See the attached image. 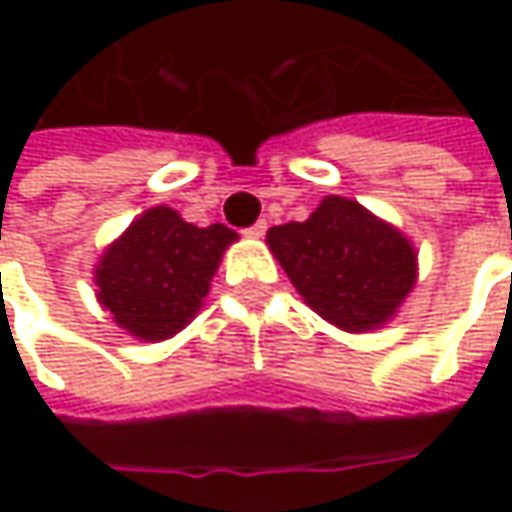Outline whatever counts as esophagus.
Wrapping results in <instances>:
<instances>
[{"label": "esophagus", "mask_w": 512, "mask_h": 512, "mask_svg": "<svg viewBox=\"0 0 512 512\" xmlns=\"http://www.w3.org/2000/svg\"><path fill=\"white\" fill-rule=\"evenodd\" d=\"M265 230H267V222H265V219H259L256 225L247 227L245 233H247V236H253V239H259V236H265Z\"/></svg>", "instance_id": "esophagus-1"}]
</instances>
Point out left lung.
I'll list each match as a JSON object with an SVG mask.
<instances>
[{
  "label": "left lung",
  "instance_id": "1",
  "mask_svg": "<svg viewBox=\"0 0 512 512\" xmlns=\"http://www.w3.org/2000/svg\"><path fill=\"white\" fill-rule=\"evenodd\" d=\"M267 245L307 305L350 333L384 325L416 282L410 242L342 196L307 222L270 227Z\"/></svg>",
  "mask_w": 512,
  "mask_h": 512
}]
</instances>
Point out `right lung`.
<instances>
[{
  "instance_id": "add662e5",
  "label": "right lung",
  "mask_w": 512,
  "mask_h": 512,
  "mask_svg": "<svg viewBox=\"0 0 512 512\" xmlns=\"http://www.w3.org/2000/svg\"><path fill=\"white\" fill-rule=\"evenodd\" d=\"M225 225L196 227L170 207H153L108 247L96 267L99 302L128 333L159 342L193 319L225 247Z\"/></svg>"
}]
</instances>
